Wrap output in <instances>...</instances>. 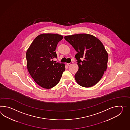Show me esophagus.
Returning a JSON list of instances; mask_svg holds the SVG:
<instances>
[{"mask_svg": "<svg viewBox=\"0 0 130 130\" xmlns=\"http://www.w3.org/2000/svg\"><path fill=\"white\" fill-rule=\"evenodd\" d=\"M73 63V62H70V63H67V66H69L70 65H72Z\"/></svg>", "mask_w": 130, "mask_h": 130, "instance_id": "34e87169", "label": "esophagus"}]
</instances>
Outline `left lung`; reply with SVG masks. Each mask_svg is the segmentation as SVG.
Wrapping results in <instances>:
<instances>
[{"label":"left lung","instance_id":"8db88e82","mask_svg":"<svg viewBox=\"0 0 130 130\" xmlns=\"http://www.w3.org/2000/svg\"><path fill=\"white\" fill-rule=\"evenodd\" d=\"M64 38L77 53L79 69L75 75L77 83L86 88L93 86L101 80L106 70L108 54L98 38L87 34L65 36ZM81 58L84 60L81 61Z\"/></svg>","mask_w":130,"mask_h":130}]
</instances>
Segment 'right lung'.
I'll return each mask as SVG.
<instances>
[{
	"label": "right lung",
	"instance_id": "add662e5",
	"mask_svg": "<svg viewBox=\"0 0 130 130\" xmlns=\"http://www.w3.org/2000/svg\"><path fill=\"white\" fill-rule=\"evenodd\" d=\"M63 36L58 34L39 35L31 44L26 53V66L35 82L46 89L56 85L65 70V65L54 63L57 58L55 49Z\"/></svg>",
	"mask_w": 130,
	"mask_h": 130
}]
</instances>
